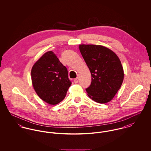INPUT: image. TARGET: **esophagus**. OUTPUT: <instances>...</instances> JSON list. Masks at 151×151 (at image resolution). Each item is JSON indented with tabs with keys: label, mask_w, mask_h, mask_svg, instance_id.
Listing matches in <instances>:
<instances>
[{
	"label": "esophagus",
	"mask_w": 151,
	"mask_h": 151,
	"mask_svg": "<svg viewBox=\"0 0 151 151\" xmlns=\"http://www.w3.org/2000/svg\"><path fill=\"white\" fill-rule=\"evenodd\" d=\"M78 81H79V77H77L76 78H75V79L74 80V82L75 83H77L78 82Z\"/></svg>",
	"instance_id": "1"
}]
</instances>
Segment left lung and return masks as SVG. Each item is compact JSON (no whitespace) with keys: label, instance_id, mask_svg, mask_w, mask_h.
<instances>
[{"label":"left lung","instance_id":"1","mask_svg":"<svg viewBox=\"0 0 151 151\" xmlns=\"http://www.w3.org/2000/svg\"><path fill=\"white\" fill-rule=\"evenodd\" d=\"M79 49L91 72L92 81L88 96L99 104L114 98L122 85L124 70L117 55L102 45H80Z\"/></svg>","mask_w":151,"mask_h":151}]
</instances>
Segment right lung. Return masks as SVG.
I'll return each mask as SVG.
<instances>
[{"label":"right lung","instance_id":"right-lung-1","mask_svg":"<svg viewBox=\"0 0 151 151\" xmlns=\"http://www.w3.org/2000/svg\"><path fill=\"white\" fill-rule=\"evenodd\" d=\"M32 84L38 96L48 104L55 105L62 102L71 82L65 65L52 51H49L33 65Z\"/></svg>","mask_w":151,"mask_h":151}]
</instances>
